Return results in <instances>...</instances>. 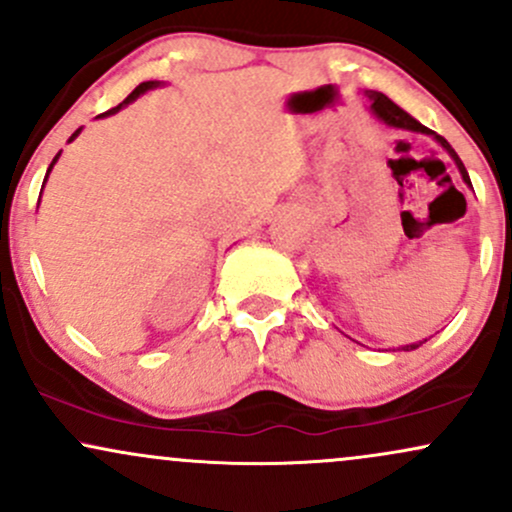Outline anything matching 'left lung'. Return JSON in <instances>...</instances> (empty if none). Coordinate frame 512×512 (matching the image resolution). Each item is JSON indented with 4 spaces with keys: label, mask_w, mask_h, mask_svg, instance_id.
I'll use <instances>...</instances> for the list:
<instances>
[{
    "label": "left lung",
    "mask_w": 512,
    "mask_h": 512,
    "mask_svg": "<svg viewBox=\"0 0 512 512\" xmlns=\"http://www.w3.org/2000/svg\"><path fill=\"white\" fill-rule=\"evenodd\" d=\"M363 96L368 98V103H370V113H373L375 117H378V120L383 122V125H387V127H395V129H407V132H419V134H428V137H433V139H436V142H438L440 146H443L445 151H448L452 161H455V166H457V170H460V175H462L464 185H467V187H472V180H469V173H467V168H464V163L460 161V156H457V151L452 149V146L448 144V139H445V137H440V134L433 132V129L424 127V125H421L419 120H414V117H411V115L407 113V110H402V108H399L397 103H392L390 98L385 96V93H380V91H363ZM424 342H426V339H424ZM424 342L404 344V346H399V349H402V351L419 349V346L424 344Z\"/></svg>",
    "instance_id": "left-lung-1"
}]
</instances>
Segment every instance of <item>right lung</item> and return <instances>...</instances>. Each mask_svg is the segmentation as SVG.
<instances>
[{
  "label": "right lung",
  "instance_id": "obj_1",
  "mask_svg": "<svg viewBox=\"0 0 512 512\" xmlns=\"http://www.w3.org/2000/svg\"><path fill=\"white\" fill-rule=\"evenodd\" d=\"M158 86H163V81H144V84H139L137 88H134V91L132 93H129V96L125 98V101H122L120 105H117V108H113V110H108V113H103V115H98V117H108V115H115V113H120V110L122 108H127V105L129 103H134V101H137V98L139 96H144V93L146 91H154V88H158ZM79 134H81V127L79 129H76V132L72 134V137H69V142H74V139L76 137H79ZM60 154H62V151H60ZM60 154H57L55 158H52V163H50V168H48V175H50V170H52V166H55V163H57V158H60ZM48 175H45V180H48ZM43 187H45V182H43ZM40 195H43V192H40ZM38 204H40V199H38Z\"/></svg>",
  "mask_w": 512,
  "mask_h": 512
}]
</instances>
